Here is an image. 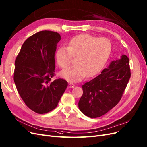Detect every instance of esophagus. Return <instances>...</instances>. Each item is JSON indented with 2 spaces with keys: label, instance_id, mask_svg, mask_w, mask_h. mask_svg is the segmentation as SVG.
Returning <instances> with one entry per match:
<instances>
[{
  "label": "esophagus",
  "instance_id": "1",
  "mask_svg": "<svg viewBox=\"0 0 147 147\" xmlns=\"http://www.w3.org/2000/svg\"><path fill=\"white\" fill-rule=\"evenodd\" d=\"M69 88H74L75 87V85L73 83H69Z\"/></svg>",
  "mask_w": 147,
  "mask_h": 147
}]
</instances>
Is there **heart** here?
<instances>
[{
  "label": "heart",
  "mask_w": 147,
  "mask_h": 147,
  "mask_svg": "<svg viewBox=\"0 0 147 147\" xmlns=\"http://www.w3.org/2000/svg\"><path fill=\"white\" fill-rule=\"evenodd\" d=\"M111 51V43L106 38H98L88 34L76 36L68 42L67 47H60L56 52L59 67L67 68L76 58L74 65L60 73L69 81L81 80L86 76L96 74L105 65Z\"/></svg>",
  "instance_id": "b5f03b06"
}]
</instances>
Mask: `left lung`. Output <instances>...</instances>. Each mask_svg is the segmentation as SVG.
Segmentation results:
<instances>
[{"instance_id": "1", "label": "left lung", "mask_w": 147, "mask_h": 147, "mask_svg": "<svg viewBox=\"0 0 147 147\" xmlns=\"http://www.w3.org/2000/svg\"><path fill=\"white\" fill-rule=\"evenodd\" d=\"M130 77L129 58L122 55L82 86L83 94L78 104L80 111L90 118L105 115L120 101Z\"/></svg>"}]
</instances>
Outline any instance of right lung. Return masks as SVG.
I'll return each instance as SVG.
<instances>
[{"label":"right lung","mask_w":147,"mask_h":147,"mask_svg":"<svg viewBox=\"0 0 147 147\" xmlns=\"http://www.w3.org/2000/svg\"><path fill=\"white\" fill-rule=\"evenodd\" d=\"M61 36L57 32L43 30L24 42L15 60L14 81L26 106L36 113H48L57 106L68 87L67 80L54 74V56Z\"/></svg>","instance_id":"add662e5"}]
</instances>
